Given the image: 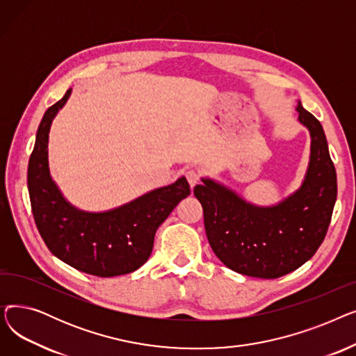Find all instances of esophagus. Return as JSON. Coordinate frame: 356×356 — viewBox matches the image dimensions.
<instances>
[{
  "label": "esophagus",
  "mask_w": 356,
  "mask_h": 356,
  "mask_svg": "<svg viewBox=\"0 0 356 356\" xmlns=\"http://www.w3.org/2000/svg\"><path fill=\"white\" fill-rule=\"evenodd\" d=\"M186 179H188L191 188H195V184H197L199 179H200V175L197 170H193V168H191V170L186 172Z\"/></svg>",
  "instance_id": "obj_1"
}]
</instances>
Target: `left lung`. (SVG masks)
Returning a JSON list of instances; mask_svg holds the SVG:
<instances>
[{
    "label": "left lung",
    "mask_w": 356,
    "mask_h": 356,
    "mask_svg": "<svg viewBox=\"0 0 356 356\" xmlns=\"http://www.w3.org/2000/svg\"><path fill=\"white\" fill-rule=\"evenodd\" d=\"M296 109L312 144L305 180L293 195L273 207H257L208 177L193 189L215 255L239 274L286 275L309 261L326 236L338 195L336 170L322 124L300 101Z\"/></svg>",
    "instance_id": "8db88e82"
}]
</instances>
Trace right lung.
<instances>
[{"instance_id":"1","label":"right lung","mask_w":356,"mask_h":356,"mask_svg":"<svg viewBox=\"0 0 356 356\" xmlns=\"http://www.w3.org/2000/svg\"><path fill=\"white\" fill-rule=\"evenodd\" d=\"M72 89L43 115L29 160L27 186L31 211L44 244L70 267L98 277L138 270L152 255L157 228L191 195L186 177L148 192L106 212H85L70 204L49 170V133Z\"/></svg>"}]
</instances>
